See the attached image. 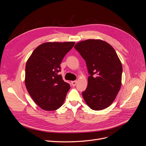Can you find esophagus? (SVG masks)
Returning <instances> with one entry per match:
<instances>
[{"label": "esophagus", "instance_id": "obj_1", "mask_svg": "<svg viewBox=\"0 0 146 146\" xmlns=\"http://www.w3.org/2000/svg\"><path fill=\"white\" fill-rule=\"evenodd\" d=\"M76 84H77V81H72V86L73 87L75 86L76 85Z\"/></svg>", "mask_w": 146, "mask_h": 146}]
</instances>
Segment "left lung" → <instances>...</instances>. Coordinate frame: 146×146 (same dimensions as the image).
<instances>
[{
	"mask_svg": "<svg viewBox=\"0 0 146 146\" xmlns=\"http://www.w3.org/2000/svg\"><path fill=\"white\" fill-rule=\"evenodd\" d=\"M74 48L86 60L90 74L83 98L92 110L108 108L121 86L122 66L115 50L99 39L80 41Z\"/></svg>",
	"mask_w": 146,
	"mask_h": 146,
	"instance_id": "left-lung-1",
	"label": "left lung"
}]
</instances>
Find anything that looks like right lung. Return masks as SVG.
<instances>
[{"label":"right lung","mask_w":146,"mask_h":146,"mask_svg":"<svg viewBox=\"0 0 146 146\" xmlns=\"http://www.w3.org/2000/svg\"><path fill=\"white\" fill-rule=\"evenodd\" d=\"M75 43L47 42L33 51L25 67L27 90L37 105L44 110L59 109L70 86L58 74L60 64Z\"/></svg>","instance_id":"add662e5"}]
</instances>
